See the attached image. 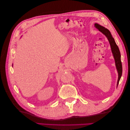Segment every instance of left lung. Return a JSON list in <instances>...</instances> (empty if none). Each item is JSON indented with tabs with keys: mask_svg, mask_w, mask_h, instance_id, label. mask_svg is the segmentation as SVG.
<instances>
[{
	"mask_svg": "<svg viewBox=\"0 0 130 130\" xmlns=\"http://www.w3.org/2000/svg\"><path fill=\"white\" fill-rule=\"evenodd\" d=\"M94 26H95L96 28L99 30V31H100L102 34H103L105 36L107 37V40L109 43L113 56L114 58H115L116 69L117 70L118 73V79L117 84V86H118L119 82L120 80V78L121 77L122 71H123V70H122V64L121 62V55L119 48L118 46H117L115 41V39L112 37L110 31L107 29L105 28V27L100 25V24H98V23H95V24H94Z\"/></svg>",
	"mask_w": 130,
	"mask_h": 130,
	"instance_id": "obj_1",
	"label": "left lung"
}]
</instances>
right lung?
Wrapping results in <instances>:
<instances>
[{
    "label": "right lung",
    "instance_id": "add662e5",
    "mask_svg": "<svg viewBox=\"0 0 130 130\" xmlns=\"http://www.w3.org/2000/svg\"><path fill=\"white\" fill-rule=\"evenodd\" d=\"M12 66H13V65H12Z\"/></svg>",
    "mask_w": 130,
    "mask_h": 130
}]
</instances>
